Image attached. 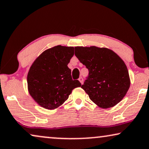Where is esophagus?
<instances>
[{
	"instance_id": "34e87169",
	"label": "esophagus",
	"mask_w": 149,
	"mask_h": 149,
	"mask_svg": "<svg viewBox=\"0 0 149 149\" xmlns=\"http://www.w3.org/2000/svg\"><path fill=\"white\" fill-rule=\"evenodd\" d=\"M79 81H80V83H81V84H83V77H79Z\"/></svg>"
}]
</instances>
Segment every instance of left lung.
I'll return each mask as SVG.
<instances>
[{"mask_svg":"<svg viewBox=\"0 0 149 149\" xmlns=\"http://www.w3.org/2000/svg\"><path fill=\"white\" fill-rule=\"evenodd\" d=\"M75 56L89 70L81 88L95 104L111 108L122 100L130 86L127 66L113 51L95 46L75 47Z\"/></svg>","mask_w":149,"mask_h":149,"instance_id":"obj_1","label":"left lung"}]
</instances>
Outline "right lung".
Returning <instances> with one entry per match:
<instances>
[{
    "label": "right lung",
    "instance_id": "right-lung-1",
    "mask_svg": "<svg viewBox=\"0 0 149 149\" xmlns=\"http://www.w3.org/2000/svg\"><path fill=\"white\" fill-rule=\"evenodd\" d=\"M73 56V47L55 46L42 52L30 66L28 91L40 107L56 109L68 98L73 89L81 86L78 80H72L68 67Z\"/></svg>",
    "mask_w": 149,
    "mask_h": 149
}]
</instances>
